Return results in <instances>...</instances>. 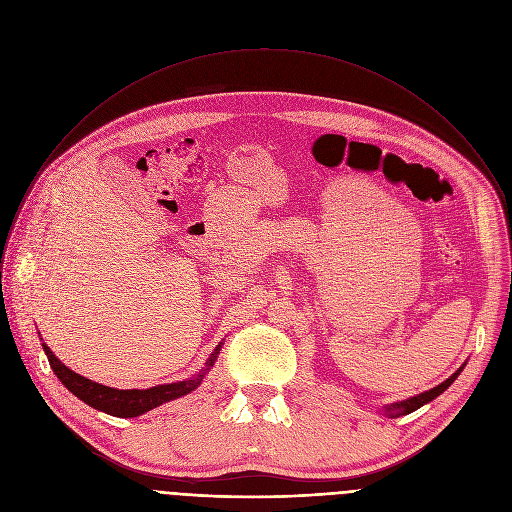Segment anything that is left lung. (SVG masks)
Masks as SVG:
<instances>
[{
    "label": "left lung",
    "mask_w": 512,
    "mask_h": 512,
    "mask_svg": "<svg viewBox=\"0 0 512 512\" xmlns=\"http://www.w3.org/2000/svg\"><path fill=\"white\" fill-rule=\"evenodd\" d=\"M462 371V369H460ZM460 371H456L448 381H444L442 385H437V387H433V389H429V391H425V393H421V395H417V397H411V399H407V401H401V403H393V405H389L387 409H385V413L387 415H391V417H399V415H405V413H411V411H415V409H419L421 405H425V403H429L431 399H435L437 395H442L452 383H454V379H458V375H460Z\"/></svg>",
    "instance_id": "1"
}]
</instances>
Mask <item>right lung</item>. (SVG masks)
I'll use <instances>...</instances> for the list:
<instances>
[{
  "label": "right lung",
  "instance_id": "1",
  "mask_svg": "<svg viewBox=\"0 0 512 512\" xmlns=\"http://www.w3.org/2000/svg\"><path fill=\"white\" fill-rule=\"evenodd\" d=\"M42 346H44V352L48 356V362H50L54 375L60 379V383L72 395H77L87 405H91L99 411H105L109 415H115V417H137V415L150 411L166 401H172L176 397H182V395L194 391L202 383L204 375L210 371L218 350H221V344H218L216 350L212 352V356L206 360V367L196 377H192L188 381H180V383H172V385H158V387L145 389V391H141V389L119 391V389H111V387L93 383V381L81 377L79 373L70 371L52 354V350L46 344H42Z\"/></svg>",
  "mask_w": 512,
  "mask_h": 512
}]
</instances>
